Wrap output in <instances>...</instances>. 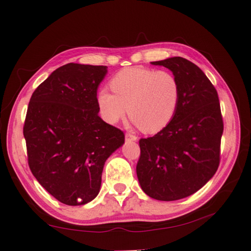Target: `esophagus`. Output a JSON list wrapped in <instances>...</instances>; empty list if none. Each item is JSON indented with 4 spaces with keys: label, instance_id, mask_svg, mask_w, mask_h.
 Segmentation results:
<instances>
[{
    "label": "esophagus",
    "instance_id": "1",
    "mask_svg": "<svg viewBox=\"0 0 251 251\" xmlns=\"http://www.w3.org/2000/svg\"><path fill=\"white\" fill-rule=\"evenodd\" d=\"M125 139H126V141H136L137 140V137L135 135L130 134V132H126Z\"/></svg>",
    "mask_w": 251,
    "mask_h": 251
}]
</instances>
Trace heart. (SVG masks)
<instances>
[{
  "instance_id": "obj_1",
  "label": "heart",
  "mask_w": 251,
  "mask_h": 251,
  "mask_svg": "<svg viewBox=\"0 0 251 251\" xmlns=\"http://www.w3.org/2000/svg\"><path fill=\"white\" fill-rule=\"evenodd\" d=\"M111 88H102L97 103L102 119L115 124L125 116L148 134L163 130L172 123L180 104L178 78L168 71L142 67L127 68L112 78Z\"/></svg>"
}]
</instances>
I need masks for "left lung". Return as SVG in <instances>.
<instances>
[{
    "label": "left lung",
    "mask_w": 251,
    "mask_h": 251,
    "mask_svg": "<svg viewBox=\"0 0 251 251\" xmlns=\"http://www.w3.org/2000/svg\"><path fill=\"white\" fill-rule=\"evenodd\" d=\"M151 63L169 69L178 78L180 104L166 128L140 139L137 177L152 199L177 201L202 188L219 167L220 102L214 85L193 62L173 57Z\"/></svg>",
    "instance_id": "left-lung-1"
}]
</instances>
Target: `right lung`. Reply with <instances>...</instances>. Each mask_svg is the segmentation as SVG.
Masks as SVG:
<instances>
[{"label": "right lung", "mask_w": 251, "mask_h": 251, "mask_svg": "<svg viewBox=\"0 0 251 251\" xmlns=\"http://www.w3.org/2000/svg\"><path fill=\"white\" fill-rule=\"evenodd\" d=\"M105 66L68 63L32 94L24 136L28 163L39 183L69 206L98 195L108 157L124 145V132L98 115L97 90Z\"/></svg>", "instance_id": "add662e5"}]
</instances>
